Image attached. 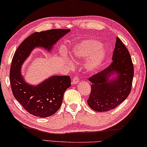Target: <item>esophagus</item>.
Masks as SVG:
<instances>
[{
    "label": "esophagus",
    "instance_id": "obj_1",
    "mask_svg": "<svg viewBox=\"0 0 147 147\" xmlns=\"http://www.w3.org/2000/svg\"><path fill=\"white\" fill-rule=\"evenodd\" d=\"M79 82V78L78 77H74L73 78V80H72V85H76L77 84H78Z\"/></svg>",
    "mask_w": 147,
    "mask_h": 147
}]
</instances>
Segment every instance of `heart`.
<instances>
[{"mask_svg": "<svg viewBox=\"0 0 147 147\" xmlns=\"http://www.w3.org/2000/svg\"><path fill=\"white\" fill-rule=\"evenodd\" d=\"M70 55L74 61L89 57L85 64V68L88 71L94 72L102 65L107 56V51L100 42L87 39L77 44L73 48ZM69 63L72 66L71 63Z\"/></svg>", "mask_w": 147, "mask_h": 147, "instance_id": "obj_1", "label": "heart"}]
</instances>
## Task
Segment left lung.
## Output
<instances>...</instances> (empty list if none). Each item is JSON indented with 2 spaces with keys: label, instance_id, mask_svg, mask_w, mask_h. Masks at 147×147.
I'll return each instance as SVG.
<instances>
[{
  "label": "left lung",
  "instance_id": "8db88e82",
  "mask_svg": "<svg viewBox=\"0 0 147 147\" xmlns=\"http://www.w3.org/2000/svg\"><path fill=\"white\" fill-rule=\"evenodd\" d=\"M112 60L108 67L89 78L92 85L87 103L95 111L115 109L131 90L134 66L129 51L118 37Z\"/></svg>",
  "mask_w": 147,
  "mask_h": 147
}]
</instances>
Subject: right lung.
Masks as SVG:
<instances>
[{
  "label": "right lung",
  "mask_w": 147,
  "mask_h": 147,
  "mask_svg": "<svg viewBox=\"0 0 147 147\" xmlns=\"http://www.w3.org/2000/svg\"><path fill=\"white\" fill-rule=\"evenodd\" d=\"M70 29H55L35 32L24 40L13 56L9 80L13 94L26 111L39 118L52 116L62 105L63 94L71 87L69 76H52L36 85L28 84L21 72L30 53L36 47L50 51L54 45Z\"/></svg>",
  "instance_id": "add662e5"
}]
</instances>
